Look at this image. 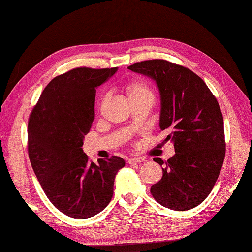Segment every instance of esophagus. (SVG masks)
I'll return each instance as SVG.
<instances>
[{
	"label": "esophagus",
	"mask_w": 252,
	"mask_h": 252,
	"mask_svg": "<svg viewBox=\"0 0 252 252\" xmlns=\"http://www.w3.org/2000/svg\"><path fill=\"white\" fill-rule=\"evenodd\" d=\"M145 161V159L144 158H141V157H135V158H131V159H129V163H131V164H133V163H141V162H144Z\"/></svg>",
	"instance_id": "obj_1"
}]
</instances>
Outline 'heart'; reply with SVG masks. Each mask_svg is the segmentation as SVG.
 Segmentation results:
<instances>
[{
  "label": "heart",
  "instance_id": "heart-1",
  "mask_svg": "<svg viewBox=\"0 0 252 252\" xmlns=\"http://www.w3.org/2000/svg\"><path fill=\"white\" fill-rule=\"evenodd\" d=\"M126 93L129 95L130 100H134L143 97H153L154 93L149 84L143 80H131L126 84Z\"/></svg>",
  "mask_w": 252,
  "mask_h": 252
}]
</instances>
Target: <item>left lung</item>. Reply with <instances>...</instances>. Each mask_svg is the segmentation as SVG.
<instances>
[{"mask_svg":"<svg viewBox=\"0 0 252 252\" xmlns=\"http://www.w3.org/2000/svg\"><path fill=\"white\" fill-rule=\"evenodd\" d=\"M130 70L156 81L160 130L175 154L165 161L162 178L151 187L160 205L175 211L197 207L210 194L225 157L223 116L215 95L190 69L164 60L133 63ZM154 161L163 164L161 158Z\"/></svg>","mask_w":252,"mask_h":252,"instance_id":"1","label":"left lung"}]
</instances>
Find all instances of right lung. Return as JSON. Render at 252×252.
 Wrapping results in <instances>:
<instances>
[{
    "instance_id": "1",
    "label": "right lung",
    "mask_w": 252,
    "mask_h": 252,
    "mask_svg": "<svg viewBox=\"0 0 252 252\" xmlns=\"http://www.w3.org/2000/svg\"><path fill=\"white\" fill-rule=\"evenodd\" d=\"M118 68L78 67L46 85L28 121V154L50 201L63 215L88 219L103 211L125 160L112 156L91 161L84 136L94 121L96 89Z\"/></svg>"
}]
</instances>
